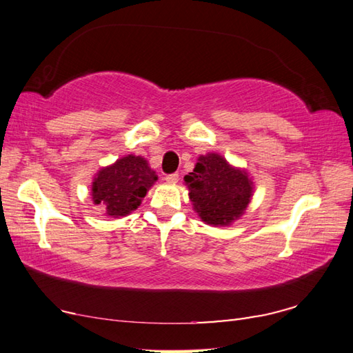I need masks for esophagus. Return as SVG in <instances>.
Here are the masks:
<instances>
[{
    "label": "esophagus",
    "instance_id": "obj_1",
    "mask_svg": "<svg viewBox=\"0 0 353 353\" xmlns=\"http://www.w3.org/2000/svg\"><path fill=\"white\" fill-rule=\"evenodd\" d=\"M165 181H167L168 183H177L179 172H171V174H167L165 176Z\"/></svg>",
    "mask_w": 353,
    "mask_h": 353
}]
</instances>
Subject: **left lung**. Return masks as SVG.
<instances>
[{"label":"left lung","mask_w":353,"mask_h":353,"mask_svg":"<svg viewBox=\"0 0 353 353\" xmlns=\"http://www.w3.org/2000/svg\"><path fill=\"white\" fill-rule=\"evenodd\" d=\"M190 199L200 219L212 226H228L241 215L252 197L247 172L232 168L220 154L200 156L192 172L185 176Z\"/></svg>","instance_id":"8db88e82"}]
</instances>
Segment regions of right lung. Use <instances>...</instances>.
Wrapping results in <instances>:
<instances>
[{
    "label": "right lung",
    "instance_id": "right-lung-1",
    "mask_svg": "<svg viewBox=\"0 0 353 353\" xmlns=\"http://www.w3.org/2000/svg\"><path fill=\"white\" fill-rule=\"evenodd\" d=\"M157 181L156 172L141 156H125L99 171L92 183V199L110 216H124L134 211L147 191Z\"/></svg>",
    "mask_w": 353,
    "mask_h": 353
}]
</instances>
